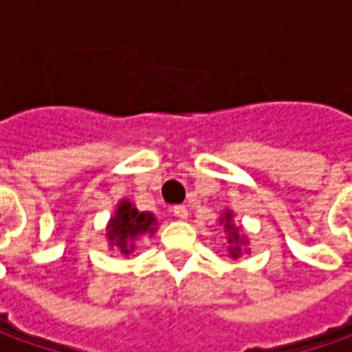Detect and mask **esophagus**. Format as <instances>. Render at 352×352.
<instances>
[{"mask_svg": "<svg viewBox=\"0 0 352 352\" xmlns=\"http://www.w3.org/2000/svg\"><path fill=\"white\" fill-rule=\"evenodd\" d=\"M173 214H175L177 219H181V221H185V219L189 217V210H187V206L177 205V206H173Z\"/></svg>", "mask_w": 352, "mask_h": 352, "instance_id": "esophagus-1", "label": "esophagus"}]
</instances>
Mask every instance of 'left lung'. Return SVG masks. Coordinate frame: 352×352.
Listing matches in <instances>:
<instances>
[{"label": "left lung", "instance_id": "1", "mask_svg": "<svg viewBox=\"0 0 352 352\" xmlns=\"http://www.w3.org/2000/svg\"><path fill=\"white\" fill-rule=\"evenodd\" d=\"M232 217H234L232 210H224L219 222L224 224V232H226V240H228V256L236 260L238 256H242V248L248 244V236L240 230V226L232 222Z\"/></svg>", "mask_w": 352, "mask_h": 352}]
</instances>
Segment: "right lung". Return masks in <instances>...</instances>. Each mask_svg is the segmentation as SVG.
<instances>
[{
    "mask_svg": "<svg viewBox=\"0 0 352 352\" xmlns=\"http://www.w3.org/2000/svg\"><path fill=\"white\" fill-rule=\"evenodd\" d=\"M157 230V219L149 210H138L135 205L122 199L114 210V217L106 224L108 244L120 254L128 256L135 250V240L140 236H153Z\"/></svg>",
    "mask_w": 352,
    "mask_h": 352,
    "instance_id": "1",
    "label": "right lung"
}]
</instances>
